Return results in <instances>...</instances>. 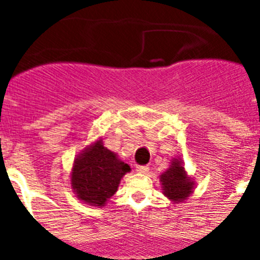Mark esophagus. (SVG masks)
Returning a JSON list of instances; mask_svg holds the SVG:
<instances>
[{
	"label": "esophagus",
	"mask_w": 260,
	"mask_h": 260,
	"mask_svg": "<svg viewBox=\"0 0 260 260\" xmlns=\"http://www.w3.org/2000/svg\"><path fill=\"white\" fill-rule=\"evenodd\" d=\"M137 171L139 172V173H146V172L148 171V167H147V165H138Z\"/></svg>",
	"instance_id": "esophagus-1"
}]
</instances>
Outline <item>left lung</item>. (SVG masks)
<instances>
[{
	"label": "left lung",
	"instance_id": "obj_1",
	"mask_svg": "<svg viewBox=\"0 0 260 260\" xmlns=\"http://www.w3.org/2000/svg\"><path fill=\"white\" fill-rule=\"evenodd\" d=\"M162 182V190L168 198L174 202L185 201L192 190V182L186 176L185 169L178 160H174L171 168L160 176Z\"/></svg>",
	"mask_w": 260,
	"mask_h": 260
}]
</instances>
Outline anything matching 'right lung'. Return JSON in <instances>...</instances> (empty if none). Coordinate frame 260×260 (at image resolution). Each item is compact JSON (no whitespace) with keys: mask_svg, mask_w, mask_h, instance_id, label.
<instances>
[{"mask_svg":"<svg viewBox=\"0 0 260 260\" xmlns=\"http://www.w3.org/2000/svg\"><path fill=\"white\" fill-rule=\"evenodd\" d=\"M128 171L127 164L119 161L112 151L103 146L102 141H98L75 160L71 186L82 201L104 206Z\"/></svg>","mask_w":260,"mask_h":260,"instance_id":"1","label":"right lung"}]
</instances>
